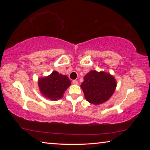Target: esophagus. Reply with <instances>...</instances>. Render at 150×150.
I'll use <instances>...</instances> for the list:
<instances>
[{"mask_svg": "<svg viewBox=\"0 0 150 150\" xmlns=\"http://www.w3.org/2000/svg\"><path fill=\"white\" fill-rule=\"evenodd\" d=\"M72 83H73L74 85H77V84H78V81H77V80H73Z\"/></svg>", "mask_w": 150, "mask_h": 150, "instance_id": "esophagus-1", "label": "esophagus"}]
</instances>
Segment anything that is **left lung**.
<instances>
[{
    "mask_svg": "<svg viewBox=\"0 0 150 150\" xmlns=\"http://www.w3.org/2000/svg\"><path fill=\"white\" fill-rule=\"evenodd\" d=\"M81 87L88 102L100 105L106 102L113 95L116 82L113 76L107 73L91 71L85 76Z\"/></svg>",
    "mask_w": 150,
    "mask_h": 150,
    "instance_id": "obj_1",
    "label": "left lung"
}]
</instances>
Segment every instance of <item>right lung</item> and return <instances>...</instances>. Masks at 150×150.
Returning a JSON list of instances; mask_svg holds the SVG:
<instances>
[{
  "instance_id": "obj_1",
  "label": "right lung",
  "mask_w": 150,
  "mask_h": 150,
  "mask_svg": "<svg viewBox=\"0 0 150 150\" xmlns=\"http://www.w3.org/2000/svg\"><path fill=\"white\" fill-rule=\"evenodd\" d=\"M71 85L67 76L53 71L46 77L40 79L38 86L41 93L46 98L51 100L59 99L63 96L65 91Z\"/></svg>"
}]
</instances>
